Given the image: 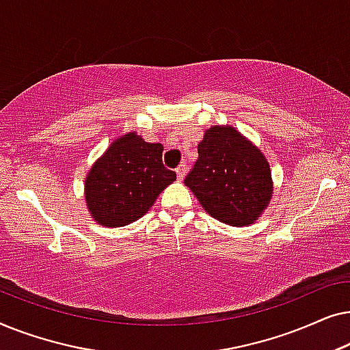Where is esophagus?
Returning <instances> with one entry per match:
<instances>
[{"mask_svg":"<svg viewBox=\"0 0 350 350\" xmlns=\"http://www.w3.org/2000/svg\"><path fill=\"white\" fill-rule=\"evenodd\" d=\"M185 174H186V162H181V164L176 167V176H178V180H183Z\"/></svg>","mask_w":350,"mask_h":350,"instance_id":"34e87169","label":"esophagus"}]
</instances>
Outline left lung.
<instances>
[{
    "label": "left lung",
    "instance_id": "left-lung-1",
    "mask_svg": "<svg viewBox=\"0 0 350 350\" xmlns=\"http://www.w3.org/2000/svg\"><path fill=\"white\" fill-rule=\"evenodd\" d=\"M185 185L207 213L231 226L255 223L272 198L269 162L241 132L213 126L198 145Z\"/></svg>",
    "mask_w": 350,
    "mask_h": 350
}]
</instances>
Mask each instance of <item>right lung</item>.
<instances>
[{"label": "right lung", "instance_id": "obj_1", "mask_svg": "<svg viewBox=\"0 0 350 350\" xmlns=\"http://www.w3.org/2000/svg\"><path fill=\"white\" fill-rule=\"evenodd\" d=\"M161 143H148L137 132L114 140L85 176V204L95 221L107 228L127 226L142 218L176 174L162 164Z\"/></svg>", "mask_w": 350, "mask_h": 350}]
</instances>
